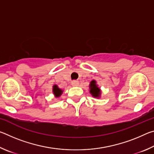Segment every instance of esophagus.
I'll use <instances>...</instances> for the list:
<instances>
[{
  "label": "esophagus",
  "mask_w": 154,
  "mask_h": 154,
  "mask_svg": "<svg viewBox=\"0 0 154 154\" xmlns=\"http://www.w3.org/2000/svg\"><path fill=\"white\" fill-rule=\"evenodd\" d=\"M79 82L78 81H72L71 82V85L72 86H77V85H79Z\"/></svg>",
  "instance_id": "obj_1"
}]
</instances>
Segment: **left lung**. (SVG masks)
Here are the masks:
<instances>
[{
  "mask_svg": "<svg viewBox=\"0 0 154 154\" xmlns=\"http://www.w3.org/2000/svg\"><path fill=\"white\" fill-rule=\"evenodd\" d=\"M90 93L92 94V95L94 97H98L100 96V89L96 86V82L95 81H92V82L90 83Z\"/></svg>",
  "mask_w": 154,
  "mask_h": 154,
  "instance_id": "8db88e82",
  "label": "left lung"
}]
</instances>
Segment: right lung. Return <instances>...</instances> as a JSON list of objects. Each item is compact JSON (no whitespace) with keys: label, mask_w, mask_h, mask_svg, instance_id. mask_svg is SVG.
Segmentation results:
<instances>
[{"label":"right lung","mask_w":154,"mask_h":154,"mask_svg":"<svg viewBox=\"0 0 154 154\" xmlns=\"http://www.w3.org/2000/svg\"><path fill=\"white\" fill-rule=\"evenodd\" d=\"M53 92H54V94H55L57 97H58L59 96H60L62 94V91L60 89V88H58V87H57V85H54V88H53Z\"/></svg>","instance_id":"1"}]
</instances>
